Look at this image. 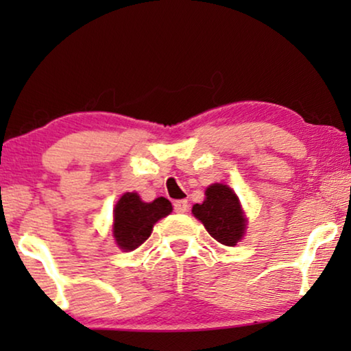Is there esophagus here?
<instances>
[{
    "instance_id": "1",
    "label": "esophagus",
    "mask_w": 351,
    "mask_h": 351,
    "mask_svg": "<svg viewBox=\"0 0 351 351\" xmlns=\"http://www.w3.org/2000/svg\"><path fill=\"white\" fill-rule=\"evenodd\" d=\"M174 210L176 213H186V210H189V203H186V199L174 201Z\"/></svg>"
}]
</instances>
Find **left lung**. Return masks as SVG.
Returning a JSON list of instances; mask_svg holds the SVG:
<instances>
[{"label": "left lung", "mask_w": 351, "mask_h": 351, "mask_svg": "<svg viewBox=\"0 0 351 351\" xmlns=\"http://www.w3.org/2000/svg\"><path fill=\"white\" fill-rule=\"evenodd\" d=\"M206 198L191 208V214L201 220L204 228L223 246H237L246 233L247 220L239 199L228 185L213 184L206 189Z\"/></svg>", "instance_id": "8db88e82"}]
</instances>
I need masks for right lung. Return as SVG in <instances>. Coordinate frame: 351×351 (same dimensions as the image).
<instances>
[{
    "label": "right lung",
    "instance_id": "add662e5",
    "mask_svg": "<svg viewBox=\"0 0 351 351\" xmlns=\"http://www.w3.org/2000/svg\"><path fill=\"white\" fill-rule=\"evenodd\" d=\"M169 199L156 198L145 203L137 193H124L113 209V238L123 251H134L152 234L153 225L169 215Z\"/></svg>",
    "mask_w": 351,
    "mask_h": 351
}]
</instances>
